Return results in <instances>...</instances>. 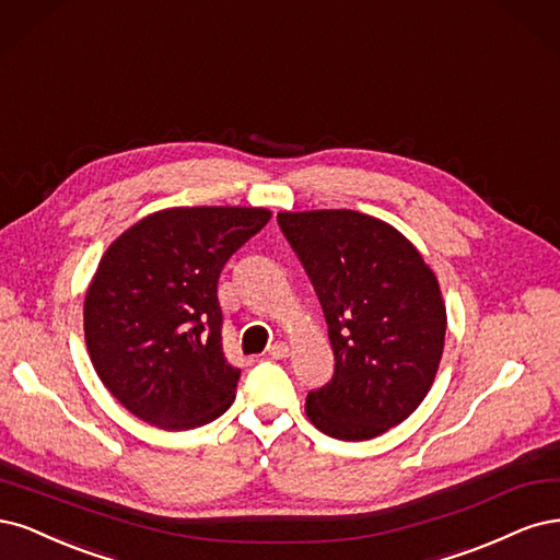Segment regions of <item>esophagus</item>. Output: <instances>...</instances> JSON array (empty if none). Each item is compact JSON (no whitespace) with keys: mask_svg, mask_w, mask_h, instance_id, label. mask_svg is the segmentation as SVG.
I'll return each mask as SVG.
<instances>
[{"mask_svg":"<svg viewBox=\"0 0 560 560\" xmlns=\"http://www.w3.org/2000/svg\"><path fill=\"white\" fill-rule=\"evenodd\" d=\"M269 358H275V360H283V358H288V353H291V349H288V345H283V341H277V345H272L269 347Z\"/></svg>","mask_w":560,"mask_h":560,"instance_id":"obj_1","label":"esophagus"}]
</instances>
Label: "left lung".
<instances>
[{
  "instance_id": "obj_1",
  "label": "left lung",
  "mask_w": 560,
  "mask_h": 560,
  "mask_svg": "<svg viewBox=\"0 0 560 560\" xmlns=\"http://www.w3.org/2000/svg\"><path fill=\"white\" fill-rule=\"evenodd\" d=\"M328 323L330 382L304 411L345 442L378 438L428 395L442 360L446 306L438 277L400 230L351 209L281 211Z\"/></svg>"
}]
</instances>
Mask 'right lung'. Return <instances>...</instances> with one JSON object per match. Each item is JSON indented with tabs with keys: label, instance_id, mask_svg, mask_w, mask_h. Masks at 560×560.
Here are the masks:
<instances>
[{
	"label": "right lung",
	"instance_id": "add662e5",
	"mask_svg": "<svg viewBox=\"0 0 560 560\" xmlns=\"http://www.w3.org/2000/svg\"><path fill=\"white\" fill-rule=\"evenodd\" d=\"M269 219L262 207H172L104 250L83 304L85 345L102 384L137 419L190 430L232 405L242 370L221 345L219 277Z\"/></svg>",
	"mask_w": 560,
	"mask_h": 560
}]
</instances>
